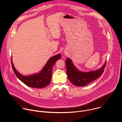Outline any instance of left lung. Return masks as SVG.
<instances>
[{
	"label": "left lung",
	"mask_w": 122,
	"mask_h": 122,
	"mask_svg": "<svg viewBox=\"0 0 122 122\" xmlns=\"http://www.w3.org/2000/svg\"><path fill=\"white\" fill-rule=\"evenodd\" d=\"M65 62L68 77L71 83L77 86H84L100 77L104 71L107 63L106 62L100 70L85 72L77 70L69 58L67 59Z\"/></svg>",
	"instance_id": "1"
}]
</instances>
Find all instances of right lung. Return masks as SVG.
<instances>
[{
    "label": "right lung",
    "mask_w": 122,
    "mask_h": 122,
    "mask_svg": "<svg viewBox=\"0 0 122 122\" xmlns=\"http://www.w3.org/2000/svg\"><path fill=\"white\" fill-rule=\"evenodd\" d=\"M61 58V54L51 57L39 73L28 76H22L16 71L12 62V58L11 64L14 73L22 82L29 87L41 88L46 87L50 84L52 75V67L55 62Z\"/></svg>",
    "instance_id": "1"
}]
</instances>
